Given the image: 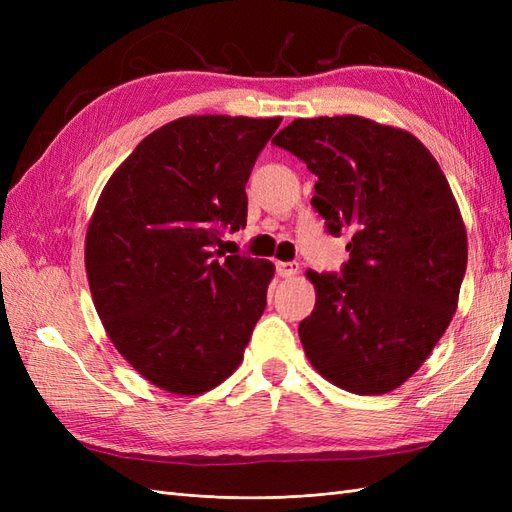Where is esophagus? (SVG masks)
<instances>
[{
	"mask_svg": "<svg viewBox=\"0 0 512 512\" xmlns=\"http://www.w3.org/2000/svg\"><path fill=\"white\" fill-rule=\"evenodd\" d=\"M275 271L280 277H294L299 273V265H297V262H277Z\"/></svg>",
	"mask_w": 512,
	"mask_h": 512,
	"instance_id": "1",
	"label": "esophagus"
}]
</instances>
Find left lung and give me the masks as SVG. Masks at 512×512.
Wrapping results in <instances>:
<instances>
[{
  "mask_svg": "<svg viewBox=\"0 0 512 512\" xmlns=\"http://www.w3.org/2000/svg\"><path fill=\"white\" fill-rule=\"evenodd\" d=\"M273 145L318 177L314 209L333 237H350L342 273L307 271V359L339 389L389 393L425 363L457 309L468 235L451 185L416 136L359 115L294 119Z\"/></svg>",
  "mask_w": 512,
  "mask_h": 512,
  "instance_id": "8db88e82",
  "label": "left lung"
}]
</instances>
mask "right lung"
I'll return each instance as SVG.
<instances>
[{"label":"right lung","mask_w":512,"mask_h":512,"mask_svg":"<svg viewBox=\"0 0 512 512\" xmlns=\"http://www.w3.org/2000/svg\"><path fill=\"white\" fill-rule=\"evenodd\" d=\"M282 117L190 115L136 145L89 220L85 269L113 346L175 395H200L243 361L267 307L273 262L224 256L245 228L258 153Z\"/></svg>","instance_id":"obj_1"}]
</instances>
